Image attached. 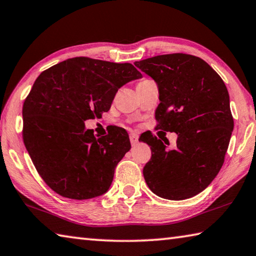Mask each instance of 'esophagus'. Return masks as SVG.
I'll list each match as a JSON object with an SVG mask.
<instances>
[{"label":"esophagus","instance_id":"obj_1","mask_svg":"<svg viewBox=\"0 0 256 256\" xmlns=\"http://www.w3.org/2000/svg\"><path fill=\"white\" fill-rule=\"evenodd\" d=\"M130 141H131L132 146H136V144L138 142V134H136V133H131V134H130Z\"/></svg>","mask_w":256,"mask_h":256}]
</instances>
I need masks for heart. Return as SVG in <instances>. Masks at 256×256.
<instances>
[{
  "label": "heart",
  "instance_id": "b5f03b06",
  "mask_svg": "<svg viewBox=\"0 0 256 256\" xmlns=\"http://www.w3.org/2000/svg\"><path fill=\"white\" fill-rule=\"evenodd\" d=\"M143 80H141V82H143Z\"/></svg>",
  "mask_w": 256,
  "mask_h": 256
}]
</instances>
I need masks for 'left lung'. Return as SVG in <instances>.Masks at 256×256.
Instances as JSON below:
<instances>
[{
	"label": "left lung",
	"mask_w": 256,
	"mask_h": 256,
	"mask_svg": "<svg viewBox=\"0 0 256 256\" xmlns=\"http://www.w3.org/2000/svg\"><path fill=\"white\" fill-rule=\"evenodd\" d=\"M159 87L156 128L178 134L174 150L151 136L143 138L151 159L143 168L156 196L182 200L206 189L224 164L234 120L220 76L202 58L161 54L136 62Z\"/></svg>",
	"instance_id": "8db88e82"
}]
</instances>
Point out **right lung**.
Returning <instances> with one entry per match:
<instances>
[{"label":"right lung","instance_id":"right-lung-1","mask_svg":"<svg viewBox=\"0 0 256 256\" xmlns=\"http://www.w3.org/2000/svg\"><path fill=\"white\" fill-rule=\"evenodd\" d=\"M132 64L88 57L67 59L42 72L23 103V142L41 178L66 198L108 192L130 148L122 128L95 136L85 120L108 112L118 88L141 78Z\"/></svg>","mask_w":256,"mask_h":256}]
</instances>
